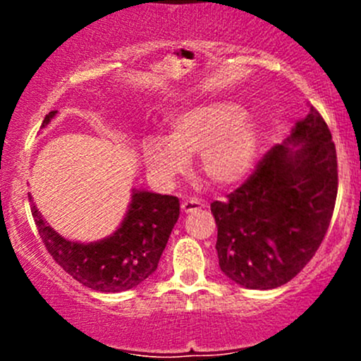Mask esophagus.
<instances>
[{
  "label": "esophagus",
  "mask_w": 361,
  "mask_h": 361,
  "mask_svg": "<svg viewBox=\"0 0 361 361\" xmlns=\"http://www.w3.org/2000/svg\"><path fill=\"white\" fill-rule=\"evenodd\" d=\"M204 204L198 200H193V198H190V200H185L183 204H181V210H183L185 214H192V212H197V210L204 209Z\"/></svg>",
  "instance_id": "esophagus-1"
}]
</instances>
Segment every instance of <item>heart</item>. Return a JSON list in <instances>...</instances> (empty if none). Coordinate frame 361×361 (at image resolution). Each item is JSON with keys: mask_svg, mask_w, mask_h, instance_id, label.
I'll return each instance as SVG.
<instances>
[{"mask_svg": "<svg viewBox=\"0 0 361 361\" xmlns=\"http://www.w3.org/2000/svg\"><path fill=\"white\" fill-rule=\"evenodd\" d=\"M259 139L256 122L244 118L239 105L205 103L173 115L166 139H149L144 157L156 180L171 183L188 168V157L198 154V169L210 183L231 186L250 175Z\"/></svg>", "mask_w": 361, "mask_h": 361, "instance_id": "heart-1", "label": "heart"}]
</instances>
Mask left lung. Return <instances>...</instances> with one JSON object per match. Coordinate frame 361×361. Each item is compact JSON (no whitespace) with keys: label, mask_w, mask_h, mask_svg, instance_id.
I'll list each match as a JSON object with an SVG mask.
<instances>
[{"label":"left lung","mask_w":361,"mask_h":361,"mask_svg":"<svg viewBox=\"0 0 361 361\" xmlns=\"http://www.w3.org/2000/svg\"><path fill=\"white\" fill-rule=\"evenodd\" d=\"M336 195V147L310 105L287 140L271 147L238 190L210 205L224 275L251 290L287 283L321 246Z\"/></svg>","instance_id":"1"}]
</instances>
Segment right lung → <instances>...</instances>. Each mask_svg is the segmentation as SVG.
<instances>
[{
    "instance_id": "obj_1",
    "label": "right lung",
    "mask_w": 361,
    "mask_h": 361,
    "mask_svg": "<svg viewBox=\"0 0 361 361\" xmlns=\"http://www.w3.org/2000/svg\"><path fill=\"white\" fill-rule=\"evenodd\" d=\"M56 115L57 110L49 111L40 128ZM28 198L37 229L54 261L85 287L103 293L126 292L149 279L180 217L176 197L134 188L126 217L114 234L100 241L78 243L56 233Z\"/></svg>"
}]
</instances>
